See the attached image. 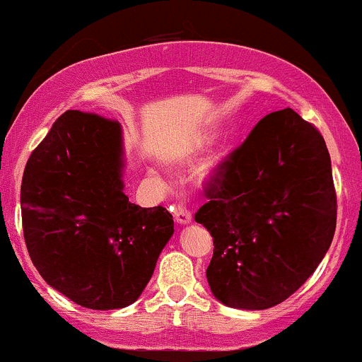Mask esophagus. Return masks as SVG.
I'll list each match as a JSON object with an SVG mask.
<instances>
[{
	"instance_id": "1",
	"label": "esophagus",
	"mask_w": 362,
	"mask_h": 362,
	"mask_svg": "<svg viewBox=\"0 0 362 362\" xmlns=\"http://www.w3.org/2000/svg\"><path fill=\"white\" fill-rule=\"evenodd\" d=\"M173 216H174V219H176L180 224L192 223V212H189L188 209H186L185 204H176V205H174V207H173Z\"/></svg>"
}]
</instances>
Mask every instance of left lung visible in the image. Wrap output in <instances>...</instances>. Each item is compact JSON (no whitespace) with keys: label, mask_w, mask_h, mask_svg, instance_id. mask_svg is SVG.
Wrapping results in <instances>:
<instances>
[{"label":"left lung","mask_w":362,"mask_h":362,"mask_svg":"<svg viewBox=\"0 0 362 362\" xmlns=\"http://www.w3.org/2000/svg\"><path fill=\"white\" fill-rule=\"evenodd\" d=\"M195 214L214 238L207 281L236 309L286 300L316 271L337 228V192L322 136L291 108L260 119L205 181Z\"/></svg>","instance_id":"left-lung-1"}]
</instances>
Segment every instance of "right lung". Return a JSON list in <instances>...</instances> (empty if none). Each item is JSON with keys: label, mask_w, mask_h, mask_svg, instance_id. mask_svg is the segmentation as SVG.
Instances as JSON below:
<instances>
[{"label": "right lung", "mask_w": 362, "mask_h": 362, "mask_svg": "<svg viewBox=\"0 0 362 362\" xmlns=\"http://www.w3.org/2000/svg\"><path fill=\"white\" fill-rule=\"evenodd\" d=\"M120 124L67 110L27 160L21 188L30 260L49 286L95 310L138 300L174 233L167 209L122 192Z\"/></svg>", "instance_id": "right-lung-1"}]
</instances>
